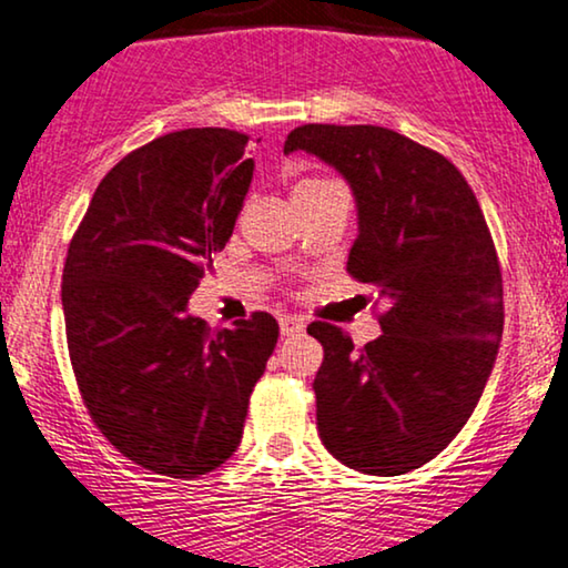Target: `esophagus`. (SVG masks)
Listing matches in <instances>:
<instances>
[{"label": "esophagus", "mask_w": 568, "mask_h": 568, "mask_svg": "<svg viewBox=\"0 0 568 568\" xmlns=\"http://www.w3.org/2000/svg\"><path fill=\"white\" fill-rule=\"evenodd\" d=\"M304 332V322L298 316H280V335L288 337V335H298Z\"/></svg>", "instance_id": "obj_1"}]
</instances>
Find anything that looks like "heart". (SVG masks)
Listing matches in <instances>:
<instances>
[{"label":"heart","mask_w":568,"mask_h":568,"mask_svg":"<svg viewBox=\"0 0 568 568\" xmlns=\"http://www.w3.org/2000/svg\"><path fill=\"white\" fill-rule=\"evenodd\" d=\"M322 184H327V181L324 179H301L296 186H293V200H296V196H301V194H306V192H312V189H316V186H322Z\"/></svg>","instance_id":"1"}]
</instances>
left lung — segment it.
Masks as SVG:
<instances>
[{"instance_id":"1","label":"left lung","mask_w":568,"mask_h":568,"mask_svg":"<svg viewBox=\"0 0 568 568\" xmlns=\"http://www.w3.org/2000/svg\"><path fill=\"white\" fill-rule=\"evenodd\" d=\"M306 150L343 173L358 207L347 272L379 288L382 335L361 347L327 322L316 428L329 455L366 475H403L447 449L494 372L504 285L494 239L455 163L372 124H304Z\"/></svg>"}]
</instances>
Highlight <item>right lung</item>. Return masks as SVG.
I'll list each match as a JSON object with an SVG mask.
<instances>
[{"instance_id": "1", "label": "right lung", "mask_w": 568, "mask_h": 568, "mask_svg": "<svg viewBox=\"0 0 568 568\" xmlns=\"http://www.w3.org/2000/svg\"><path fill=\"white\" fill-rule=\"evenodd\" d=\"M248 138L163 134L98 184L62 275L67 347L90 418L145 470L196 478L239 449L277 343L267 312L210 332L186 312L252 184Z\"/></svg>"}]
</instances>
